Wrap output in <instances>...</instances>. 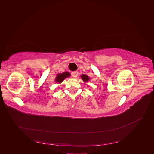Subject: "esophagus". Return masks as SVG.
Listing matches in <instances>:
<instances>
[{
    "mask_svg": "<svg viewBox=\"0 0 154 154\" xmlns=\"http://www.w3.org/2000/svg\"><path fill=\"white\" fill-rule=\"evenodd\" d=\"M78 71H75V72H72V73H71V76H72V77H73V78H76L77 76H78Z\"/></svg>",
    "mask_w": 154,
    "mask_h": 154,
    "instance_id": "1",
    "label": "esophagus"
}]
</instances>
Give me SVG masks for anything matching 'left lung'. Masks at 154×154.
Returning a JSON list of instances; mask_svg holds the SVG:
<instances>
[{
    "mask_svg": "<svg viewBox=\"0 0 154 154\" xmlns=\"http://www.w3.org/2000/svg\"><path fill=\"white\" fill-rule=\"evenodd\" d=\"M82 80H83V82H87L88 80H89V78H88L87 75H85V74H83V75H82Z\"/></svg>",
    "mask_w": 154,
    "mask_h": 154,
    "instance_id": "8db88e82",
    "label": "left lung"
}]
</instances>
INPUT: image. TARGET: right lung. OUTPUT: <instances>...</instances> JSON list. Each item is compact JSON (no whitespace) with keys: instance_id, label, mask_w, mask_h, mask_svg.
I'll return each mask as SVG.
<instances>
[{"instance_id":"right-lung-1","label":"right lung","mask_w":154,"mask_h":154,"mask_svg":"<svg viewBox=\"0 0 154 154\" xmlns=\"http://www.w3.org/2000/svg\"><path fill=\"white\" fill-rule=\"evenodd\" d=\"M69 76H70V74L68 72L58 74L57 78H56V79H55V81L57 83H61L65 78H66Z\"/></svg>"}]
</instances>
